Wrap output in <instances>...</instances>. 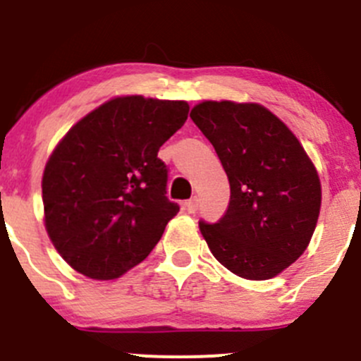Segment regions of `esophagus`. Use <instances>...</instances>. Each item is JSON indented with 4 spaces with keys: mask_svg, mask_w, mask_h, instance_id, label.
Instances as JSON below:
<instances>
[{
    "mask_svg": "<svg viewBox=\"0 0 361 361\" xmlns=\"http://www.w3.org/2000/svg\"><path fill=\"white\" fill-rule=\"evenodd\" d=\"M185 207H187L188 213H195V211H197V207H199L197 197H194V199H190V201L185 202Z\"/></svg>",
    "mask_w": 361,
    "mask_h": 361,
    "instance_id": "1",
    "label": "esophagus"
}]
</instances>
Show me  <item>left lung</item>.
<instances>
[{
  "label": "left lung",
  "mask_w": 361,
  "mask_h": 361,
  "mask_svg": "<svg viewBox=\"0 0 361 361\" xmlns=\"http://www.w3.org/2000/svg\"><path fill=\"white\" fill-rule=\"evenodd\" d=\"M190 118L214 147L231 183V202L216 224L199 221L224 267L245 279H271L311 241L322 183L300 141L257 103L202 101Z\"/></svg>",
  "instance_id": "1"
}]
</instances>
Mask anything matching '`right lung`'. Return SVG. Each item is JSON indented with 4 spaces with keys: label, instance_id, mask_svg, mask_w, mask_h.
<instances>
[{
    "label": "right lung",
    "instance_id": "right-lung-1",
    "mask_svg": "<svg viewBox=\"0 0 361 361\" xmlns=\"http://www.w3.org/2000/svg\"><path fill=\"white\" fill-rule=\"evenodd\" d=\"M187 101L123 96L83 116L43 171L45 228L80 274L115 279L150 255L180 211L166 197L159 148L181 129Z\"/></svg>",
    "mask_w": 361,
    "mask_h": 361
}]
</instances>
